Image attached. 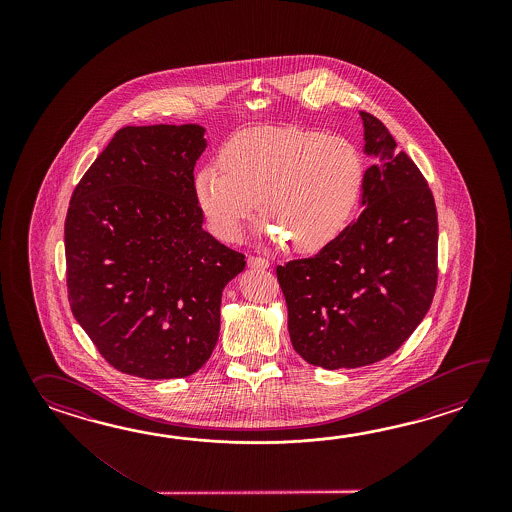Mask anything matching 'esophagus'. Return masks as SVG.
<instances>
[{
  "instance_id": "obj_1",
  "label": "esophagus",
  "mask_w": 512,
  "mask_h": 512,
  "mask_svg": "<svg viewBox=\"0 0 512 512\" xmlns=\"http://www.w3.org/2000/svg\"><path fill=\"white\" fill-rule=\"evenodd\" d=\"M247 263H249V267L251 269H269V260H265V258H261V256H249V260H247Z\"/></svg>"
}]
</instances>
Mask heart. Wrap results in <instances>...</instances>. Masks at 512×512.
<instances>
[{"instance_id":"1","label":"heart","mask_w":512,"mask_h":512,"mask_svg":"<svg viewBox=\"0 0 512 512\" xmlns=\"http://www.w3.org/2000/svg\"><path fill=\"white\" fill-rule=\"evenodd\" d=\"M194 177V194L208 227L238 241L258 212L271 221L272 243L291 241L315 252L337 238L359 203L364 163L342 137L320 131L251 128L240 131Z\"/></svg>"}]
</instances>
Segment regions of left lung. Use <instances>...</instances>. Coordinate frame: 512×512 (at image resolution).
Returning a JSON list of instances; mask_svg holds the SVG:
<instances>
[{
  "label": "left lung",
  "mask_w": 512,
  "mask_h": 512,
  "mask_svg": "<svg viewBox=\"0 0 512 512\" xmlns=\"http://www.w3.org/2000/svg\"><path fill=\"white\" fill-rule=\"evenodd\" d=\"M362 212L313 258L276 267L289 337L302 359L326 370L390 357L425 318L437 285V210L421 170L381 120L360 111Z\"/></svg>",
  "instance_id": "8db88e82"
}]
</instances>
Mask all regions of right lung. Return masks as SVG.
<instances>
[{"label": "right lung", "mask_w": 512, "mask_h": 512, "mask_svg": "<svg viewBox=\"0 0 512 512\" xmlns=\"http://www.w3.org/2000/svg\"><path fill=\"white\" fill-rule=\"evenodd\" d=\"M197 124L126 126L80 179L66 218L67 296L115 370L141 379L196 373L219 337L225 285L245 256L203 230Z\"/></svg>", "instance_id": "right-lung-1"}]
</instances>
